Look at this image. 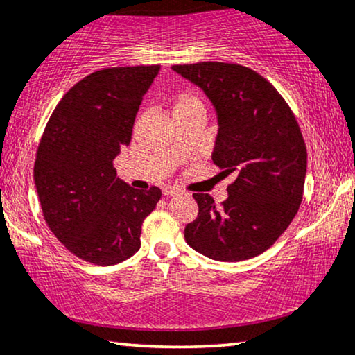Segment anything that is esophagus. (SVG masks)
I'll use <instances>...</instances> for the list:
<instances>
[{
    "mask_svg": "<svg viewBox=\"0 0 355 355\" xmlns=\"http://www.w3.org/2000/svg\"><path fill=\"white\" fill-rule=\"evenodd\" d=\"M178 190L175 187H168V188H164V196H172V195H177Z\"/></svg>",
    "mask_w": 355,
    "mask_h": 355,
    "instance_id": "34e87169",
    "label": "esophagus"
}]
</instances>
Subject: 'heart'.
Returning a JSON list of instances; mask_svg holds the SVG:
<instances>
[{
	"mask_svg": "<svg viewBox=\"0 0 355 355\" xmlns=\"http://www.w3.org/2000/svg\"><path fill=\"white\" fill-rule=\"evenodd\" d=\"M205 100L196 92H182L173 103V114L187 113V111H200L205 114Z\"/></svg>",
	"mask_w": 355,
	"mask_h": 355,
	"instance_id": "heart-1",
	"label": "heart"
}]
</instances>
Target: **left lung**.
I'll return each mask as SVG.
<instances>
[{
    "label": "left lung",
    "mask_w": 355,
    "mask_h": 355,
    "mask_svg": "<svg viewBox=\"0 0 355 355\" xmlns=\"http://www.w3.org/2000/svg\"><path fill=\"white\" fill-rule=\"evenodd\" d=\"M198 85L218 114L213 162L234 173L221 208L195 193L198 216L185 227L188 245L221 262L266 252L293 221L303 198L306 146L290 106L257 71L237 64L173 65Z\"/></svg>",
    "instance_id": "obj_1"
}]
</instances>
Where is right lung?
Instances as JSON below:
<instances>
[{
  "instance_id": "add662e5",
  "label": "right lung",
  "mask_w": 355,
  "mask_h": 355,
  "mask_svg": "<svg viewBox=\"0 0 355 355\" xmlns=\"http://www.w3.org/2000/svg\"><path fill=\"white\" fill-rule=\"evenodd\" d=\"M159 65L98 70L58 101L40 137L34 182L44 219L71 254L114 266L141 248V227L162 196L139 191L116 175L142 98Z\"/></svg>"
}]
</instances>
